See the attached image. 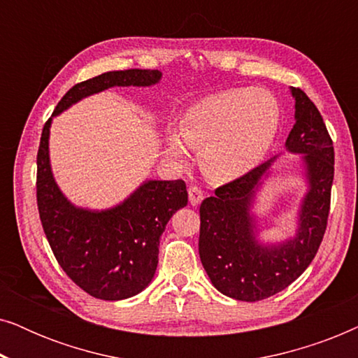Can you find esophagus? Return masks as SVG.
Returning <instances> with one entry per match:
<instances>
[{"label":"esophagus","instance_id":"obj_1","mask_svg":"<svg viewBox=\"0 0 358 358\" xmlns=\"http://www.w3.org/2000/svg\"><path fill=\"white\" fill-rule=\"evenodd\" d=\"M203 200V190L200 187H195V185H192V187L189 189V202L192 207H197V205L202 202Z\"/></svg>","mask_w":358,"mask_h":358}]
</instances>
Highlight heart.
I'll return each mask as SVG.
<instances>
[{
    "instance_id": "1",
    "label": "heart",
    "mask_w": 358,
    "mask_h": 358,
    "mask_svg": "<svg viewBox=\"0 0 358 358\" xmlns=\"http://www.w3.org/2000/svg\"><path fill=\"white\" fill-rule=\"evenodd\" d=\"M280 106L266 90H228L205 97L180 120V134L169 135V150L184 159L200 150V168L212 182H228L261 161L275 140Z\"/></svg>"
}]
</instances>
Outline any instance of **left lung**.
<instances>
[{
	"mask_svg": "<svg viewBox=\"0 0 358 358\" xmlns=\"http://www.w3.org/2000/svg\"><path fill=\"white\" fill-rule=\"evenodd\" d=\"M292 96L295 125L285 146L290 153L303 155L310 184L298 213L296 236L278 244L259 243L249 215L256 189L275 158L220 185L200 205V261L215 288L234 300L259 301L285 290L310 266L326 233L334 146L310 97L300 87H292Z\"/></svg>",
	"mask_w": 358,
	"mask_h": 358,
	"instance_id": "obj_1",
	"label": "left lung"
}]
</instances>
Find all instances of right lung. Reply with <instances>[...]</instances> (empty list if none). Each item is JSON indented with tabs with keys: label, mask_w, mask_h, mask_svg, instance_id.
<instances>
[{
	"label": "right lung",
	"mask_w": 358,
	"mask_h": 358,
	"mask_svg": "<svg viewBox=\"0 0 358 358\" xmlns=\"http://www.w3.org/2000/svg\"><path fill=\"white\" fill-rule=\"evenodd\" d=\"M158 70L107 71L78 83L62 97L53 115L112 86H151ZM52 119L43 125L37 153V207L53 256L87 295L117 301L140 293L158 266L159 238L171 217L187 205L182 179L148 180L114 208L92 212L66 200L53 179L48 158Z\"/></svg>",
	"instance_id": "obj_1"
}]
</instances>
